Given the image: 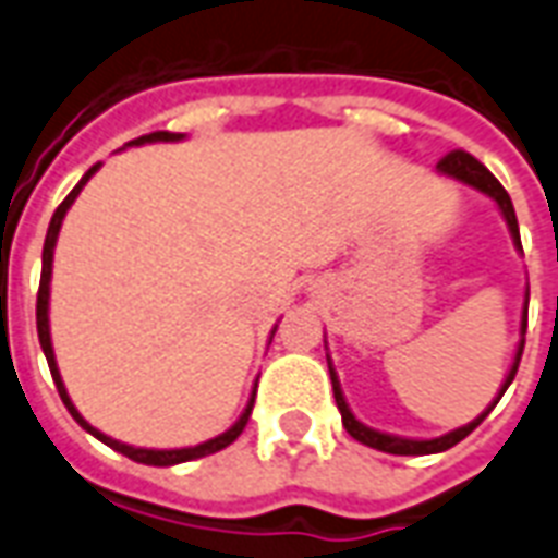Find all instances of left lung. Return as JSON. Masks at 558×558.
I'll return each mask as SVG.
<instances>
[{"label": "left lung", "mask_w": 558, "mask_h": 558, "mask_svg": "<svg viewBox=\"0 0 558 558\" xmlns=\"http://www.w3.org/2000/svg\"><path fill=\"white\" fill-rule=\"evenodd\" d=\"M437 171L447 177H456V180H461V183H468V185H473V189H478L482 195H488L490 201H497L499 213H502V218H506V225H509V230H511L514 245L521 247V230H518V216H514V206H511L509 192L499 185L497 177L490 174L485 165L478 162V159H473L468 150H452V153H447L440 162H437ZM526 307H530V292H526ZM526 307H523L521 331H526ZM521 354H523V340H521V345H518V354H514V363H511L509 375H506V381H502V390H499V396L506 393V387L514 381V375H518V363H521ZM331 384H333V399H337V408H340L342 426H345V432H349L354 440L366 444V447L381 449V452H390V456H435V452H444V449L456 447V444H461V440H464V437H468L470 432H473V428H476L478 423H482V420H485V416L494 411V405L499 402V396H497V399H494V405H490L485 414H478L473 423L456 428V432H449V435L432 437V440H411V437L384 435V432H375V428L363 426L361 420H354V414L349 411V405H345V399H342V390H340V381H337V373H333V369H331Z\"/></svg>", "instance_id": "8db88e82"}]
</instances>
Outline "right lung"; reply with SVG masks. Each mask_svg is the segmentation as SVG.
<instances>
[{
  "mask_svg": "<svg viewBox=\"0 0 558 558\" xmlns=\"http://www.w3.org/2000/svg\"><path fill=\"white\" fill-rule=\"evenodd\" d=\"M180 138H183V132H150V135H142V138H135V142H130V144L180 142ZM97 168H100V165L88 168V174L82 177L80 183H76V189H73V192H70L64 201H61L59 209H56V216H52V221H49L47 239H44V266H40V290H37V340H40V349H44V354H47L52 381H56V387H59L61 402H64V408L70 411V416H73V420H76V423H80L85 432H90V435L97 437V440H102L106 447H111L114 452H121V456L132 458V461H138V464H153V468H171V464H183V461H195V458L213 456V452H218V449L230 447V444H233V440H236V437L245 432L247 416H251V408H254V396H257V387H254V393H251V402H247V408L242 411V416H239L233 426L227 428L225 435H218V437H213V440H206V444H197V447H185V449H138V447H126V444L114 440V437H106L102 432H97V428L88 426V423L82 420V414L76 411V405L70 402L68 390H64V381H61V375H59V363H56V354H52V340H49V278H52V251H56V239H59L61 221H64V216H68L70 204L76 201V195L82 192V185L88 183L90 174H94Z\"/></svg>",
  "mask_w": 558,
  "mask_h": 558,
  "instance_id": "obj_1",
  "label": "right lung"
}]
</instances>
